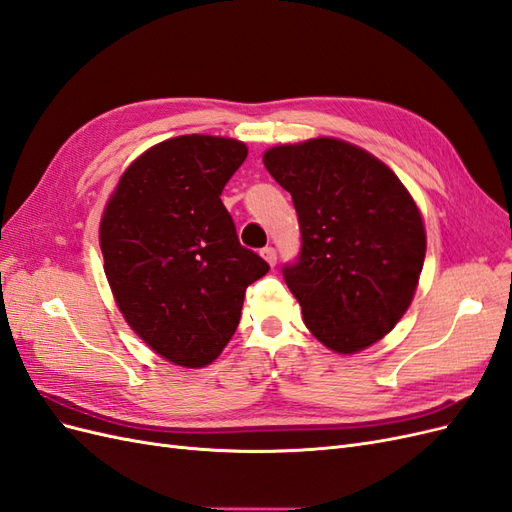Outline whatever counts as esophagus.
I'll use <instances>...</instances> for the list:
<instances>
[{
    "mask_svg": "<svg viewBox=\"0 0 512 512\" xmlns=\"http://www.w3.org/2000/svg\"><path fill=\"white\" fill-rule=\"evenodd\" d=\"M260 254H262V258H265L269 265L273 267L275 262H277V252H275V247H271V245H267V247H262L260 250Z\"/></svg>",
    "mask_w": 512,
    "mask_h": 512,
    "instance_id": "1",
    "label": "esophagus"
}]
</instances>
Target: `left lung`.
I'll list each match as a JSON object with an SVG mask.
<instances>
[{
	"mask_svg": "<svg viewBox=\"0 0 512 512\" xmlns=\"http://www.w3.org/2000/svg\"><path fill=\"white\" fill-rule=\"evenodd\" d=\"M262 160L299 215L301 252L282 273L307 329L342 354L376 344L406 314L425 260L404 183L337 138L273 147Z\"/></svg>",
	"mask_w": 512,
	"mask_h": 512,
	"instance_id": "1",
	"label": "left lung"
}]
</instances>
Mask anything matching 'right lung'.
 Instances as JSON below:
<instances>
[{
	"label": "right lung",
	"mask_w": 512,
	"mask_h": 512,
	"mask_svg": "<svg viewBox=\"0 0 512 512\" xmlns=\"http://www.w3.org/2000/svg\"><path fill=\"white\" fill-rule=\"evenodd\" d=\"M247 147L188 134L121 175L100 224L104 273L123 318L164 359L205 367L237 331L245 288L269 265L239 243L222 203Z\"/></svg>",
	"instance_id": "obj_1"
}]
</instances>
